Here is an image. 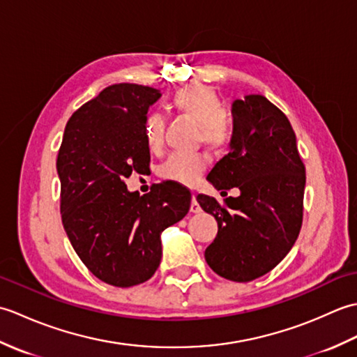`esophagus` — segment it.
<instances>
[{
    "label": "esophagus",
    "mask_w": 357,
    "mask_h": 357,
    "mask_svg": "<svg viewBox=\"0 0 357 357\" xmlns=\"http://www.w3.org/2000/svg\"><path fill=\"white\" fill-rule=\"evenodd\" d=\"M190 211L192 213H199L201 211V207L198 201H196V195H192V204H190Z\"/></svg>",
    "instance_id": "34e87169"
}]
</instances>
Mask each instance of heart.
<instances>
[{"instance_id":"obj_1","label":"heart","mask_w":357,"mask_h":357,"mask_svg":"<svg viewBox=\"0 0 357 357\" xmlns=\"http://www.w3.org/2000/svg\"><path fill=\"white\" fill-rule=\"evenodd\" d=\"M174 112L198 124L202 142L213 150H222L231 139V124L224 115V102L215 89L206 84H188L170 96ZM144 139L151 151L164 142V121L158 113H150L144 121ZM206 158L199 153H174L161 165L159 174L173 183L192 185L206 170Z\"/></svg>"}]
</instances>
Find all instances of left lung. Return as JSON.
Instances as JSON below:
<instances>
[{
    "mask_svg": "<svg viewBox=\"0 0 357 357\" xmlns=\"http://www.w3.org/2000/svg\"><path fill=\"white\" fill-rule=\"evenodd\" d=\"M230 151L207 181L218 190L239 188L238 198L198 195L218 222L206 261L219 276L248 282L273 270L294 245L302 225L305 167L290 121L262 95L231 105ZM224 193V192H222Z\"/></svg>",
    "mask_w": 357,
    "mask_h": 357,
    "instance_id": "1",
    "label": "left lung"
}]
</instances>
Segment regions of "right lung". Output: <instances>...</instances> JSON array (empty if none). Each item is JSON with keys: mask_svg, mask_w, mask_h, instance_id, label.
Masks as SVG:
<instances>
[{"mask_svg": "<svg viewBox=\"0 0 357 357\" xmlns=\"http://www.w3.org/2000/svg\"><path fill=\"white\" fill-rule=\"evenodd\" d=\"M161 92L138 84L105 87L67 121L56 172L61 219L82 264L113 287H133L155 275L161 233L181 221L192 195L165 181L147 195L128 192L126 179L149 169L144 121Z\"/></svg>", "mask_w": 357, "mask_h": 357, "instance_id": "obj_1", "label": "right lung"}]
</instances>
